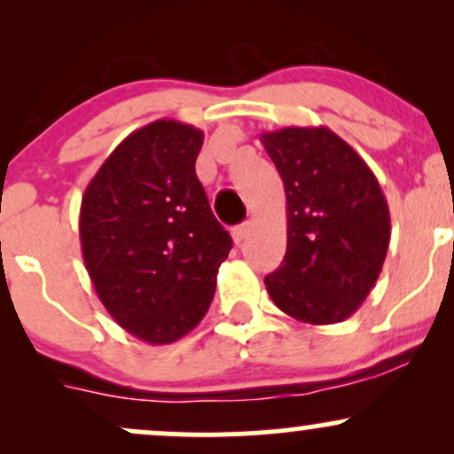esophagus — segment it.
Listing matches in <instances>:
<instances>
[{"label":"esophagus","instance_id":"34e87169","mask_svg":"<svg viewBox=\"0 0 454 454\" xmlns=\"http://www.w3.org/2000/svg\"><path fill=\"white\" fill-rule=\"evenodd\" d=\"M252 231H254V223L252 222H243L241 226H237L232 231V239H234V243L237 245H241L245 239L249 237V234H252Z\"/></svg>","mask_w":454,"mask_h":454}]
</instances>
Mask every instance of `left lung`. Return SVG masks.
<instances>
[{
    "mask_svg": "<svg viewBox=\"0 0 454 454\" xmlns=\"http://www.w3.org/2000/svg\"><path fill=\"white\" fill-rule=\"evenodd\" d=\"M260 140L284 181L288 215L286 256L264 278L267 293L299 322H343L372 293L387 258V198L333 129L293 126Z\"/></svg>",
    "mask_w": 454,
    "mask_h": 454,
    "instance_id": "1",
    "label": "left lung"
}]
</instances>
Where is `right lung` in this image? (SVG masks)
<instances>
[{"label": "right lung", "instance_id": "right-lung-1", "mask_svg": "<svg viewBox=\"0 0 454 454\" xmlns=\"http://www.w3.org/2000/svg\"><path fill=\"white\" fill-rule=\"evenodd\" d=\"M205 134L158 119L117 145L81 202V247L102 305L151 346L194 328L232 247L215 220L196 158Z\"/></svg>", "mask_w": 454, "mask_h": 454}]
</instances>
